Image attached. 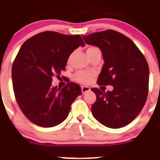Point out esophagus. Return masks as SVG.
I'll return each instance as SVG.
<instances>
[{
	"label": "esophagus",
	"mask_w": 160,
	"mask_h": 160,
	"mask_svg": "<svg viewBox=\"0 0 160 160\" xmlns=\"http://www.w3.org/2000/svg\"><path fill=\"white\" fill-rule=\"evenodd\" d=\"M81 90H82V93H87V92L90 91V87H86V86H83V87H81Z\"/></svg>",
	"instance_id": "obj_1"
}]
</instances>
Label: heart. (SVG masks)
Wrapping results in <instances>:
<instances>
[{
	"label": "heart",
	"instance_id": "b5f03b06",
	"mask_svg": "<svg viewBox=\"0 0 160 160\" xmlns=\"http://www.w3.org/2000/svg\"><path fill=\"white\" fill-rule=\"evenodd\" d=\"M99 49L96 47L90 46L88 47L87 49V56H89L90 54H91L92 53L95 51H98ZM72 58V55H70L68 58V63L70 61ZM93 74L91 73H88V72L85 71H79L77 72L76 74L73 76V79L76 80V81L79 82V83H88L90 82H91V80H93Z\"/></svg>",
	"mask_w": 160,
	"mask_h": 160
}]
</instances>
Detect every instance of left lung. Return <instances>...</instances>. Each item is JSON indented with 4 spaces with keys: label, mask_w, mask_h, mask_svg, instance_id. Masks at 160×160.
<instances>
[{
    "label": "left lung",
    "mask_w": 160,
    "mask_h": 160,
    "mask_svg": "<svg viewBox=\"0 0 160 160\" xmlns=\"http://www.w3.org/2000/svg\"><path fill=\"white\" fill-rule=\"evenodd\" d=\"M87 44L102 52L104 64L99 85H110L112 91L92 88L97 96L93 117L105 127L118 129L130 123L145 105L149 87V66L135 43L119 32L107 30L83 36Z\"/></svg>",
    "instance_id": "obj_1"
}]
</instances>
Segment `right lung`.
Masks as SVG:
<instances>
[{
  "label": "right lung",
  "instance_id": "add662e5",
  "mask_svg": "<svg viewBox=\"0 0 160 160\" xmlns=\"http://www.w3.org/2000/svg\"><path fill=\"white\" fill-rule=\"evenodd\" d=\"M85 46L80 35L45 31L23 43L12 65V82L20 109L33 123L53 127L68 117L72 102L81 95L78 84L52 87V77L65 70L70 55Z\"/></svg>",
  "mask_w": 160,
  "mask_h": 160
}]
</instances>
